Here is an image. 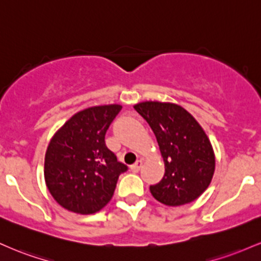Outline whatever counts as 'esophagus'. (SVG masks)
<instances>
[{
	"instance_id": "34e87169",
	"label": "esophagus",
	"mask_w": 261,
	"mask_h": 261,
	"mask_svg": "<svg viewBox=\"0 0 261 261\" xmlns=\"http://www.w3.org/2000/svg\"><path fill=\"white\" fill-rule=\"evenodd\" d=\"M142 165H143V159H138L136 162V164H133V165L130 166L132 171H133V172H138L139 170H140V168H142Z\"/></svg>"
}]
</instances>
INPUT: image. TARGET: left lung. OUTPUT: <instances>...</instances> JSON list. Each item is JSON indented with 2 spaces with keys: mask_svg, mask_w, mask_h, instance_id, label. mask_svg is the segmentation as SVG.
I'll return each instance as SVG.
<instances>
[{
  "mask_svg": "<svg viewBox=\"0 0 261 261\" xmlns=\"http://www.w3.org/2000/svg\"><path fill=\"white\" fill-rule=\"evenodd\" d=\"M153 129L162 153L165 174L150 186L155 200L166 206H182L206 191L216 169L208 137L184 107L171 102L144 101L134 105Z\"/></svg>",
  "mask_w": 261,
  "mask_h": 261,
  "instance_id": "obj_1",
  "label": "left lung"
}]
</instances>
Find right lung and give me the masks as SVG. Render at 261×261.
<instances>
[{
    "instance_id": "right-lung-1",
    "label": "right lung",
    "mask_w": 261,
    "mask_h": 261,
    "mask_svg": "<svg viewBox=\"0 0 261 261\" xmlns=\"http://www.w3.org/2000/svg\"><path fill=\"white\" fill-rule=\"evenodd\" d=\"M121 105L93 106L75 113L55 132L44 159V180L63 208L92 215L111 201L127 170L105 144V134Z\"/></svg>"
}]
</instances>
